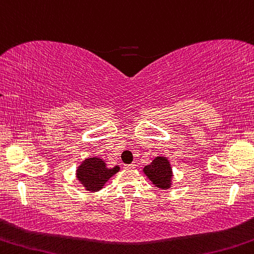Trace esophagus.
<instances>
[{"label": "esophagus", "instance_id": "esophagus-1", "mask_svg": "<svg viewBox=\"0 0 254 254\" xmlns=\"http://www.w3.org/2000/svg\"><path fill=\"white\" fill-rule=\"evenodd\" d=\"M125 168H128V169H134L135 163H130V165H125Z\"/></svg>", "mask_w": 254, "mask_h": 254}]
</instances>
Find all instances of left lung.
<instances>
[{"instance_id":"left-lung-1","label":"left lung","mask_w":254,"mask_h":254,"mask_svg":"<svg viewBox=\"0 0 254 254\" xmlns=\"http://www.w3.org/2000/svg\"><path fill=\"white\" fill-rule=\"evenodd\" d=\"M144 173L157 187H160L162 190L170 187L173 175H171L169 161L166 158H155L151 162V165L144 167Z\"/></svg>"}]
</instances>
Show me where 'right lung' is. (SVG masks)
Wrapping results in <instances>:
<instances>
[{
  "label": "right lung",
  "mask_w": 254,
  "mask_h": 254,
  "mask_svg": "<svg viewBox=\"0 0 254 254\" xmlns=\"http://www.w3.org/2000/svg\"><path fill=\"white\" fill-rule=\"evenodd\" d=\"M118 171V166L108 169L101 159L89 158L78 167L77 177L83 186L86 187V190L91 192H96L102 189L105 182H108V179Z\"/></svg>",
  "instance_id": "right-lung-1"
}]
</instances>
